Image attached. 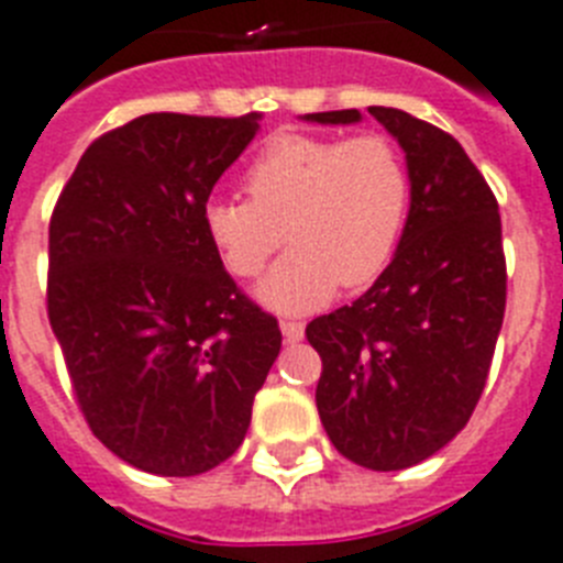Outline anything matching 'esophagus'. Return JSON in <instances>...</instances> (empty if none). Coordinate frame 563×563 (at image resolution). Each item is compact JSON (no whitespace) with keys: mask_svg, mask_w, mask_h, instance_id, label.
<instances>
[{"mask_svg":"<svg viewBox=\"0 0 563 563\" xmlns=\"http://www.w3.org/2000/svg\"><path fill=\"white\" fill-rule=\"evenodd\" d=\"M280 332H283V338H286V343H300L306 334V325L297 323V320H283Z\"/></svg>","mask_w":563,"mask_h":563,"instance_id":"34e87169","label":"esophagus"}]
</instances>
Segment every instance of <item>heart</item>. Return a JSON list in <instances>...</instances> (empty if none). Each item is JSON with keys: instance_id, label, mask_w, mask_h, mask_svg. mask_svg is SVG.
<instances>
[{"instance_id": "heart-1", "label": "heart", "mask_w": 563, "mask_h": 563, "mask_svg": "<svg viewBox=\"0 0 563 563\" xmlns=\"http://www.w3.org/2000/svg\"><path fill=\"white\" fill-rule=\"evenodd\" d=\"M243 188L249 202H206L202 229L234 277H257L286 231L295 252L254 291L283 314L320 309L338 286L377 280L404 240L412 202L404 154L384 134H277L245 168Z\"/></svg>"}]
</instances>
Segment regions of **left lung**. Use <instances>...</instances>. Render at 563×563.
<instances>
[{
	"instance_id": "1",
	"label": "left lung",
	"mask_w": 563,
	"mask_h": 563,
	"mask_svg": "<svg viewBox=\"0 0 563 563\" xmlns=\"http://www.w3.org/2000/svg\"><path fill=\"white\" fill-rule=\"evenodd\" d=\"M369 113L406 154L404 240L375 286L311 320L306 338L323 361L314 400L334 450L395 472L466 427L504 323L507 260L495 194L455 136L398 108ZM303 120L352 125L363 117L349 108Z\"/></svg>"
}]
</instances>
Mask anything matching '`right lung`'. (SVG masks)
Segmentation results:
<instances>
[{
    "instance_id": "right-lung-1",
    "label": "right lung",
    "mask_w": 563,
    "mask_h": 563,
    "mask_svg": "<svg viewBox=\"0 0 563 563\" xmlns=\"http://www.w3.org/2000/svg\"><path fill=\"white\" fill-rule=\"evenodd\" d=\"M257 120L136 117L88 145L51 217L48 318L79 409L151 475L234 455L280 354L277 320L240 295L202 229Z\"/></svg>"
}]
</instances>
